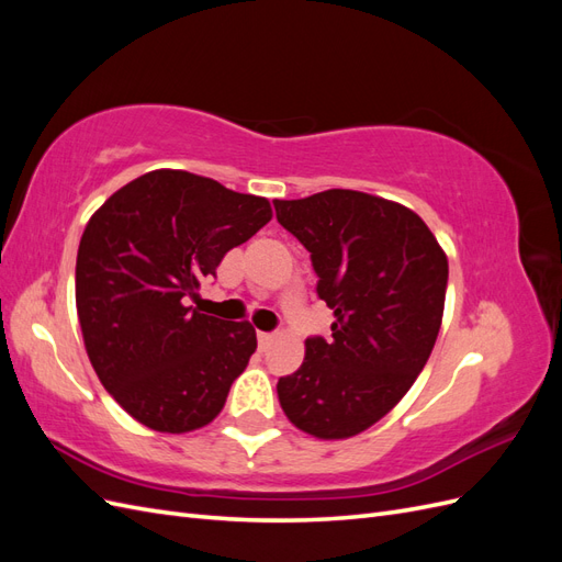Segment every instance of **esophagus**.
Instances as JSON below:
<instances>
[{"label":"esophagus","mask_w":562,"mask_h":562,"mask_svg":"<svg viewBox=\"0 0 562 562\" xmlns=\"http://www.w3.org/2000/svg\"><path fill=\"white\" fill-rule=\"evenodd\" d=\"M271 339H274V333H258V342L265 349L267 345H271Z\"/></svg>","instance_id":"1"}]
</instances>
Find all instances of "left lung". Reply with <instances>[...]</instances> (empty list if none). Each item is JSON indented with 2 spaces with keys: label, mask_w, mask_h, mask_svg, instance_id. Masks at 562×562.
Instances as JSON below:
<instances>
[{
  "label": "left lung",
  "mask_w": 562,
  "mask_h": 562,
  "mask_svg": "<svg viewBox=\"0 0 562 562\" xmlns=\"http://www.w3.org/2000/svg\"><path fill=\"white\" fill-rule=\"evenodd\" d=\"M277 220L312 252L333 339L310 337L304 361L277 384L285 417L339 440L380 422L427 366L443 321L448 258L396 201L326 190L274 201Z\"/></svg>",
  "instance_id": "1"
}]
</instances>
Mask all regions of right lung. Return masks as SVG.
Instances as JSON below:
<instances>
[{"instance_id": "right-lung-1", "label": "right lung", "mask_w": 562, "mask_h": 562, "mask_svg": "<svg viewBox=\"0 0 562 562\" xmlns=\"http://www.w3.org/2000/svg\"><path fill=\"white\" fill-rule=\"evenodd\" d=\"M271 220L265 196L159 168L100 206L77 252V314L98 380L124 411L161 434L206 427L225 407L258 337L187 302L225 252Z\"/></svg>"}]
</instances>
